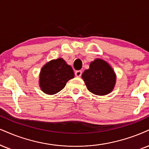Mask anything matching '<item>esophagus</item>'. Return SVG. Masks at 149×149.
<instances>
[{
  "instance_id": "esophagus-1",
  "label": "esophagus",
  "mask_w": 149,
  "mask_h": 149,
  "mask_svg": "<svg viewBox=\"0 0 149 149\" xmlns=\"http://www.w3.org/2000/svg\"><path fill=\"white\" fill-rule=\"evenodd\" d=\"M82 74V72L81 70H77L75 72V76L77 77H80L81 76Z\"/></svg>"
}]
</instances>
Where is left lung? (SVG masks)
I'll list each match as a JSON object with an SVG mask.
<instances>
[{
	"instance_id": "left-lung-1",
	"label": "left lung",
	"mask_w": 149,
	"mask_h": 149,
	"mask_svg": "<svg viewBox=\"0 0 149 149\" xmlns=\"http://www.w3.org/2000/svg\"><path fill=\"white\" fill-rule=\"evenodd\" d=\"M82 78L88 91L97 95H105L111 93L116 81L112 68L100 58L91 62L90 68L82 74Z\"/></svg>"
}]
</instances>
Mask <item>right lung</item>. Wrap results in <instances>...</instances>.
Segmentation results:
<instances>
[{
  "mask_svg": "<svg viewBox=\"0 0 149 149\" xmlns=\"http://www.w3.org/2000/svg\"><path fill=\"white\" fill-rule=\"evenodd\" d=\"M74 77L71 66L59 58L48 62L41 69L40 86L45 93L54 95L63 89L66 83Z\"/></svg>",
  "mask_w": 149,
  "mask_h": 149,
  "instance_id": "add662e5",
  "label": "right lung"
}]
</instances>
